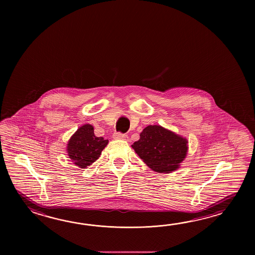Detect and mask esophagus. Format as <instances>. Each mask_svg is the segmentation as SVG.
Instances as JSON below:
<instances>
[{"instance_id": "1", "label": "esophagus", "mask_w": 255, "mask_h": 255, "mask_svg": "<svg viewBox=\"0 0 255 255\" xmlns=\"http://www.w3.org/2000/svg\"><path fill=\"white\" fill-rule=\"evenodd\" d=\"M115 139H123V140H128V136L126 134H121V133H115L114 134Z\"/></svg>"}]
</instances>
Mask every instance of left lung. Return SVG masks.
<instances>
[{
	"mask_svg": "<svg viewBox=\"0 0 255 255\" xmlns=\"http://www.w3.org/2000/svg\"><path fill=\"white\" fill-rule=\"evenodd\" d=\"M139 135L132 147L146 166L156 172L177 170L187 156V138L161 126H147Z\"/></svg>",
	"mask_w": 255,
	"mask_h": 255,
	"instance_id": "8db88e82",
	"label": "left lung"
}]
</instances>
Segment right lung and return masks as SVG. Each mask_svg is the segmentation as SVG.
Listing matches in <instances>:
<instances>
[{
	"label": "right lung",
	"mask_w": 255,
	"mask_h": 255,
	"mask_svg": "<svg viewBox=\"0 0 255 255\" xmlns=\"http://www.w3.org/2000/svg\"><path fill=\"white\" fill-rule=\"evenodd\" d=\"M108 144V139L95 135L92 125L85 124L71 136L66 146V153L78 168H86L100 157Z\"/></svg>",
	"instance_id": "add662e5"
}]
</instances>
